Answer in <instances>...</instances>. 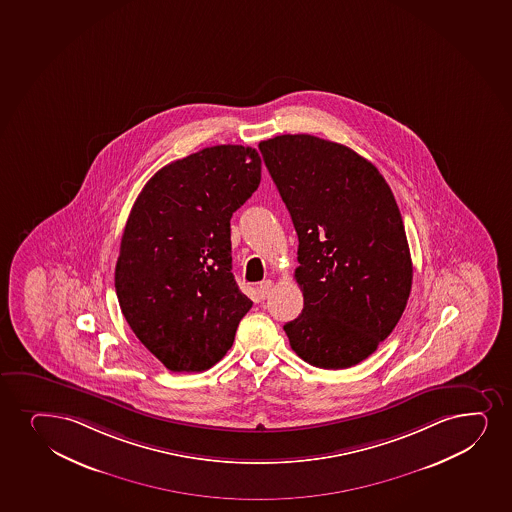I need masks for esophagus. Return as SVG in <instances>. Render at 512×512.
<instances>
[{"mask_svg": "<svg viewBox=\"0 0 512 512\" xmlns=\"http://www.w3.org/2000/svg\"><path fill=\"white\" fill-rule=\"evenodd\" d=\"M272 288H274V283H272L271 279H267V281H262L259 284V293L262 298H269L271 295Z\"/></svg>", "mask_w": 512, "mask_h": 512, "instance_id": "esophagus-1", "label": "esophagus"}]
</instances>
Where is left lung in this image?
<instances>
[{
    "mask_svg": "<svg viewBox=\"0 0 512 512\" xmlns=\"http://www.w3.org/2000/svg\"><path fill=\"white\" fill-rule=\"evenodd\" d=\"M298 235V319L289 344L313 367L372 355L403 315L413 264L391 188L365 157L307 133L259 144Z\"/></svg>",
    "mask_w": 512,
    "mask_h": 512,
    "instance_id": "left-lung-1",
    "label": "left lung"
}]
</instances>
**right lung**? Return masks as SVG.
Instances as JSON below:
<instances>
[{"mask_svg":"<svg viewBox=\"0 0 512 512\" xmlns=\"http://www.w3.org/2000/svg\"><path fill=\"white\" fill-rule=\"evenodd\" d=\"M259 152L214 145L159 169L128 216L116 262L121 312L171 372L221 360L252 300L231 272V216L260 185Z\"/></svg>","mask_w":512,"mask_h":512,"instance_id":"add662e5","label":"right lung"}]
</instances>
